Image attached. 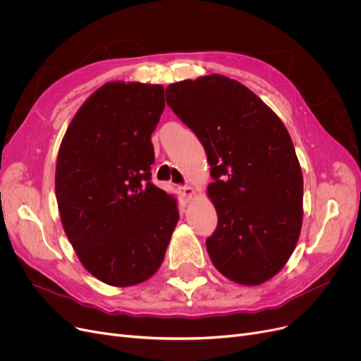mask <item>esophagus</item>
Returning a JSON list of instances; mask_svg holds the SVG:
<instances>
[{
  "mask_svg": "<svg viewBox=\"0 0 361 361\" xmlns=\"http://www.w3.org/2000/svg\"><path fill=\"white\" fill-rule=\"evenodd\" d=\"M178 192L181 193V196H183V199L185 200V202H188V200H192L193 199V196H195V190H193V187H190V185H180L178 187Z\"/></svg>",
  "mask_w": 361,
  "mask_h": 361,
  "instance_id": "34e87169",
  "label": "esophagus"
}]
</instances>
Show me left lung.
I'll return each mask as SVG.
<instances>
[{
	"label": "left lung",
	"instance_id": "obj_1",
	"mask_svg": "<svg viewBox=\"0 0 361 361\" xmlns=\"http://www.w3.org/2000/svg\"><path fill=\"white\" fill-rule=\"evenodd\" d=\"M166 104L203 145L218 225L206 240L215 268L260 286L293 255L302 222V174L290 133L257 94L221 74L165 89Z\"/></svg>",
	"mask_w": 361,
	"mask_h": 361
}]
</instances>
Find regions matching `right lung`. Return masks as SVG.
<instances>
[{
    "label": "right lung",
    "mask_w": 361,
    "mask_h": 361,
    "mask_svg": "<svg viewBox=\"0 0 361 361\" xmlns=\"http://www.w3.org/2000/svg\"><path fill=\"white\" fill-rule=\"evenodd\" d=\"M164 108L161 85L108 82L75 112L56 157L66 235L87 272L112 287L159 269L180 218L176 197L150 181Z\"/></svg>",
    "instance_id": "right-lung-1"
}]
</instances>
